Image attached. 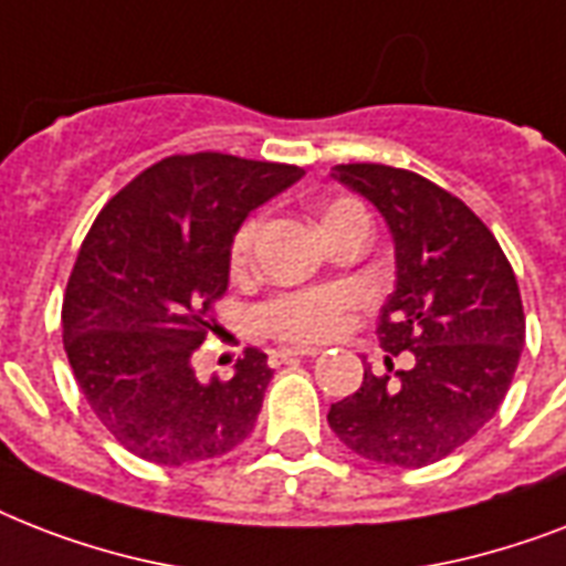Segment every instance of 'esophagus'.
Masks as SVG:
<instances>
[{"label": "esophagus", "mask_w": 566, "mask_h": 566, "mask_svg": "<svg viewBox=\"0 0 566 566\" xmlns=\"http://www.w3.org/2000/svg\"><path fill=\"white\" fill-rule=\"evenodd\" d=\"M305 355H317L314 346H287V349H279V353L270 355V364H284V361H293V358H305Z\"/></svg>", "instance_id": "obj_1"}]
</instances>
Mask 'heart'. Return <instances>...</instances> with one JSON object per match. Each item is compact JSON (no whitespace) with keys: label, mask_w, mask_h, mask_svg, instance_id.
Masks as SVG:
<instances>
[{"label":"heart","mask_w":566,"mask_h":566,"mask_svg":"<svg viewBox=\"0 0 566 566\" xmlns=\"http://www.w3.org/2000/svg\"><path fill=\"white\" fill-rule=\"evenodd\" d=\"M353 213H364V208L353 199H335L319 211V226L326 234L332 226H337ZM258 234V217L243 220L234 238H231V270L240 273L247 270L252 261V247H255ZM358 293L346 284H328V287H311V291H291L275 296L258 311L261 326L270 335L282 337V340H296V344H311V340H326L340 328L346 311L353 308Z\"/></svg>","instance_id":"b5f03b06"}]
</instances>
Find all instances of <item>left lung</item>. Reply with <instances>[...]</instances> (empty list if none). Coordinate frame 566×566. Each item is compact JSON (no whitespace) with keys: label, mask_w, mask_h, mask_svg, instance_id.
Returning a JSON list of instances; mask_svg holds the SVG:
<instances>
[{"label":"left lung","mask_w":566,"mask_h":566,"mask_svg":"<svg viewBox=\"0 0 566 566\" xmlns=\"http://www.w3.org/2000/svg\"><path fill=\"white\" fill-rule=\"evenodd\" d=\"M340 185L370 199L396 249V287L378 317L387 364L332 405L328 426L355 455L387 467L434 464L500 411L526 344L517 279L491 229L458 196L385 164H337ZM394 367V364H390Z\"/></svg>","instance_id":"8db88e82"}]
</instances>
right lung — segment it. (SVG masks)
Returning a JSON list of instances; mask_svg holds the SVG:
<instances>
[{"label":"right lung","instance_id":"1","mask_svg":"<svg viewBox=\"0 0 566 566\" xmlns=\"http://www.w3.org/2000/svg\"><path fill=\"white\" fill-rule=\"evenodd\" d=\"M302 176L293 164L170 155L87 231L61 308L64 349L93 413L137 458L211 461L255 429L273 378L266 355L247 349L229 381H199L193 353L217 326L234 231Z\"/></svg>","mask_w":566,"mask_h":566}]
</instances>
